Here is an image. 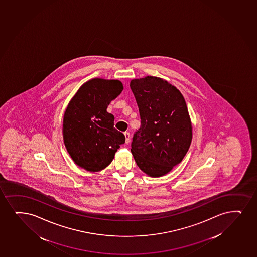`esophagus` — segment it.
Returning a JSON list of instances; mask_svg holds the SVG:
<instances>
[{"label":"esophagus","instance_id":"34e87169","mask_svg":"<svg viewBox=\"0 0 257 257\" xmlns=\"http://www.w3.org/2000/svg\"><path fill=\"white\" fill-rule=\"evenodd\" d=\"M124 134V137H125V144H128V143L130 142V133H128V132H125Z\"/></svg>","mask_w":257,"mask_h":257}]
</instances>
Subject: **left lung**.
I'll use <instances>...</instances> for the list:
<instances>
[{
  "label": "left lung",
  "instance_id": "obj_1",
  "mask_svg": "<svg viewBox=\"0 0 257 257\" xmlns=\"http://www.w3.org/2000/svg\"><path fill=\"white\" fill-rule=\"evenodd\" d=\"M141 126L132 149L139 169L161 177L181 163L190 147L193 127L184 97L175 86L157 76L133 79Z\"/></svg>",
  "mask_w": 257,
  "mask_h": 257
}]
</instances>
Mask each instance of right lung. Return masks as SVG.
Here are the masks:
<instances>
[{
	"instance_id": "obj_1",
	"label": "right lung",
	"mask_w": 257,
	"mask_h": 257,
	"mask_svg": "<svg viewBox=\"0 0 257 257\" xmlns=\"http://www.w3.org/2000/svg\"><path fill=\"white\" fill-rule=\"evenodd\" d=\"M118 80L93 78L72 97L64 112L63 137L76 165L89 172L106 169L125 140L115 129L114 116L106 111L123 90Z\"/></svg>"
}]
</instances>
